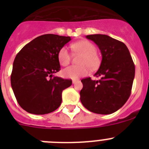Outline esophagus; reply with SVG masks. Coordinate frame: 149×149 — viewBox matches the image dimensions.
Wrapping results in <instances>:
<instances>
[{"mask_svg": "<svg viewBox=\"0 0 149 149\" xmlns=\"http://www.w3.org/2000/svg\"><path fill=\"white\" fill-rule=\"evenodd\" d=\"M77 81H78V80H73V81H72V84H74L75 83H77Z\"/></svg>", "mask_w": 149, "mask_h": 149, "instance_id": "1", "label": "esophagus"}]
</instances>
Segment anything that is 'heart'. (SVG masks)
I'll return each instance as SVG.
<instances>
[{
  "label": "heart",
  "instance_id": "1",
  "mask_svg": "<svg viewBox=\"0 0 149 149\" xmlns=\"http://www.w3.org/2000/svg\"><path fill=\"white\" fill-rule=\"evenodd\" d=\"M72 48L76 53L81 54L79 60L80 65H72L63 71V75L65 78L75 79L86 75L89 68L95 70L100 65V58L96 53L95 46L87 40H81L72 44ZM59 63L63 66L68 65L71 62V54L66 47H63L59 51Z\"/></svg>",
  "mask_w": 149,
  "mask_h": 149
}]
</instances>
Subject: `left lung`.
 <instances>
[{
  "instance_id": "8db88e82",
  "label": "left lung",
  "mask_w": 149,
  "mask_h": 149,
  "mask_svg": "<svg viewBox=\"0 0 149 149\" xmlns=\"http://www.w3.org/2000/svg\"><path fill=\"white\" fill-rule=\"evenodd\" d=\"M101 51L102 60L95 76L83 79L80 95L85 108L98 114H111L120 109L131 95L135 65L128 48L123 42L104 34L86 36Z\"/></svg>"
}]
</instances>
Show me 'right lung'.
I'll use <instances>...</instances> for the list:
<instances>
[{
  "instance_id": "1",
  "label": "right lung",
  "mask_w": 149,
  "mask_h": 149,
  "mask_svg": "<svg viewBox=\"0 0 149 149\" xmlns=\"http://www.w3.org/2000/svg\"><path fill=\"white\" fill-rule=\"evenodd\" d=\"M70 40V36L45 34L24 46L16 55L10 79L22 109L43 115L60 106L62 93L72 81L53 74L60 70L59 51Z\"/></svg>"
}]
</instances>
